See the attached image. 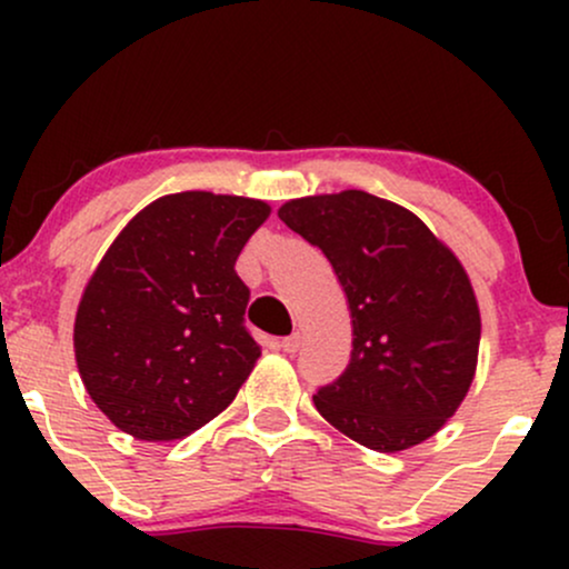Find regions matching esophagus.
<instances>
[{
  "mask_svg": "<svg viewBox=\"0 0 569 569\" xmlns=\"http://www.w3.org/2000/svg\"><path fill=\"white\" fill-rule=\"evenodd\" d=\"M280 348H283V352H297L299 348H302V335H299V331H293L291 337H283Z\"/></svg>",
  "mask_w": 569,
  "mask_h": 569,
  "instance_id": "34e87169",
  "label": "esophagus"
}]
</instances>
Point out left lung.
<instances>
[{
    "label": "left lung",
    "mask_w": 569,
    "mask_h": 569,
    "mask_svg": "<svg viewBox=\"0 0 569 569\" xmlns=\"http://www.w3.org/2000/svg\"><path fill=\"white\" fill-rule=\"evenodd\" d=\"M278 217L321 248L348 297L350 363L312 396L323 420L375 452L439 433L471 390L481 339L452 248L409 208L361 189L289 200Z\"/></svg>",
    "instance_id": "8db88e82"
}]
</instances>
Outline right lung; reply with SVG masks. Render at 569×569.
I'll list each match as a JSON object with an SVG mask.
<instances>
[{
    "mask_svg": "<svg viewBox=\"0 0 569 569\" xmlns=\"http://www.w3.org/2000/svg\"><path fill=\"white\" fill-rule=\"evenodd\" d=\"M264 200L176 192L141 208L84 283L74 358L93 403L141 441L184 439L221 415L262 348L234 272Z\"/></svg>",
    "mask_w": 569,
    "mask_h": 569,
    "instance_id": "right-lung-1",
    "label": "right lung"
}]
</instances>
